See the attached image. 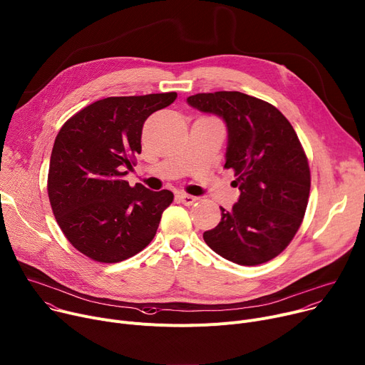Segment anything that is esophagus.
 <instances>
[{"label":"esophagus","instance_id":"obj_1","mask_svg":"<svg viewBox=\"0 0 365 365\" xmlns=\"http://www.w3.org/2000/svg\"><path fill=\"white\" fill-rule=\"evenodd\" d=\"M177 199H178V202L180 203H182V205H185V206H191V205H194L195 203V199L194 195H190V194H185V192H180L178 195H177Z\"/></svg>","mask_w":365,"mask_h":365}]
</instances>
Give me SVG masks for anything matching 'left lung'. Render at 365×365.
I'll return each mask as SVG.
<instances>
[{"label":"left lung","instance_id":"left-lung-1","mask_svg":"<svg viewBox=\"0 0 365 365\" xmlns=\"http://www.w3.org/2000/svg\"><path fill=\"white\" fill-rule=\"evenodd\" d=\"M187 103L223 120L228 131L225 168L241 191L231 210L203 234L232 263L256 266L282 253L297 234L310 194V168L298 135L273 105L241 92L197 93Z\"/></svg>","mask_w":365,"mask_h":365}]
</instances>
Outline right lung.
<instances>
[{
    "instance_id": "obj_1",
    "label": "right lung",
    "mask_w": 365,
    "mask_h": 365,
    "mask_svg": "<svg viewBox=\"0 0 365 365\" xmlns=\"http://www.w3.org/2000/svg\"><path fill=\"white\" fill-rule=\"evenodd\" d=\"M175 99V92L105 98L78 110L55 137L51 207L67 240L89 259L118 263L153 240L174 194L130 187L123 177L142 152L148 117Z\"/></svg>"
}]
</instances>
